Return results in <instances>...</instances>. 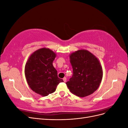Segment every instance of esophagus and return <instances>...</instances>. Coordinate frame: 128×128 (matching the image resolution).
Segmentation results:
<instances>
[{
	"label": "esophagus",
	"instance_id": "esophagus-1",
	"mask_svg": "<svg viewBox=\"0 0 128 128\" xmlns=\"http://www.w3.org/2000/svg\"><path fill=\"white\" fill-rule=\"evenodd\" d=\"M63 80H64V82H66V80H67L66 77H64V78H63Z\"/></svg>",
	"mask_w": 128,
	"mask_h": 128
}]
</instances>
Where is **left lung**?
I'll return each mask as SVG.
<instances>
[{"instance_id":"1","label":"left lung","mask_w":128,"mask_h":128,"mask_svg":"<svg viewBox=\"0 0 128 128\" xmlns=\"http://www.w3.org/2000/svg\"><path fill=\"white\" fill-rule=\"evenodd\" d=\"M73 74L67 86L72 94L85 97L97 90L102 78V69L99 60L91 52L78 50L69 56Z\"/></svg>"}]
</instances>
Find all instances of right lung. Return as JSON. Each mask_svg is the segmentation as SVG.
<instances>
[{"mask_svg":"<svg viewBox=\"0 0 128 128\" xmlns=\"http://www.w3.org/2000/svg\"><path fill=\"white\" fill-rule=\"evenodd\" d=\"M56 53L49 48H42L30 56L25 66V76L29 87L36 94L47 96L53 93L63 80L58 77L53 66Z\"/></svg>","mask_w":128,"mask_h":128,"instance_id":"1","label":"right lung"}]
</instances>
